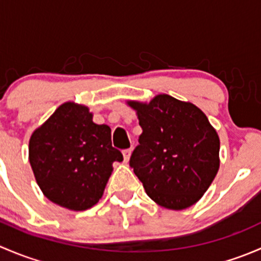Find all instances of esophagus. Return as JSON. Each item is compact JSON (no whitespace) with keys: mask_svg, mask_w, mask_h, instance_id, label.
Masks as SVG:
<instances>
[{"mask_svg":"<svg viewBox=\"0 0 261 261\" xmlns=\"http://www.w3.org/2000/svg\"><path fill=\"white\" fill-rule=\"evenodd\" d=\"M122 154H123V162H125V163H127L128 160H130L131 149H126V150H123V151H122Z\"/></svg>","mask_w":261,"mask_h":261,"instance_id":"obj_1","label":"esophagus"}]
</instances>
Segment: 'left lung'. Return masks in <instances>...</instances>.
Instances as JSON below:
<instances>
[{
	"instance_id": "left-lung-1",
	"label": "left lung",
	"mask_w": 261,
	"mask_h": 261,
	"mask_svg": "<svg viewBox=\"0 0 261 261\" xmlns=\"http://www.w3.org/2000/svg\"><path fill=\"white\" fill-rule=\"evenodd\" d=\"M143 134L130 167L159 206L184 210L208 189L220 168V139L197 106L168 94L128 101Z\"/></svg>"
}]
</instances>
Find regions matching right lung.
Instances as JSON below:
<instances>
[{
	"label": "right lung",
	"instance_id": "add662e5",
	"mask_svg": "<svg viewBox=\"0 0 261 261\" xmlns=\"http://www.w3.org/2000/svg\"><path fill=\"white\" fill-rule=\"evenodd\" d=\"M88 107L65 102L29 143V160L44 196L54 203L84 211L101 199L112 173L122 162L111 143V128L97 125Z\"/></svg>",
	"mask_w": 261,
	"mask_h": 261
}]
</instances>
